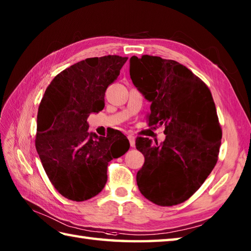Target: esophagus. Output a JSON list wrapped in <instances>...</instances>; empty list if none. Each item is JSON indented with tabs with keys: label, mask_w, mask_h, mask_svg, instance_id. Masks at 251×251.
<instances>
[{
	"label": "esophagus",
	"mask_w": 251,
	"mask_h": 251,
	"mask_svg": "<svg viewBox=\"0 0 251 251\" xmlns=\"http://www.w3.org/2000/svg\"><path fill=\"white\" fill-rule=\"evenodd\" d=\"M128 140H129V143H130V147L131 148H134L135 147V137L134 136H131V135H128Z\"/></svg>",
	"instance_id": "34e87169"
}]
</instances>
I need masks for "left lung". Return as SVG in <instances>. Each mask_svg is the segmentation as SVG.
Returning a JSON list of instances; mask_svg holds the SVG:
<instances>
[{"label":"left lung","instance_id":"1","mask_svg":"<svg viewBox=\"0 0 251 251\" xmlns=\"http://www.w3.org/2000/svg\"><path fill=\"white\" fill-rule=\"evenodd\" d=\"M129 73L137 89L151 102L150 126H165L166 139L153 145L137 138L145 155L137 174L141 194L159 206L183 202L204 183L216 166L222 130L209 88L175 60L132 56Z\"/></svg>","mask_w":251,"mask_h":251}]
</instances>
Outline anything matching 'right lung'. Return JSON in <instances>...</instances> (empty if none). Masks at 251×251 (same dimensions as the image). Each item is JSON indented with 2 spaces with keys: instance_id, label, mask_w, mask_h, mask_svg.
I'll list each match as a JSON object with an SVG mask.
<instances>
[{
  "instance_id": "right-lung-1",
  "label": "right lung",
  "mask_w": 251,
  "mask_h": 251,
  "mask_svg": "<svg viewBox=\"0 0 251 251\" xmlns=\"http://www.w3.org/2000/svg\"><path fill=\"white\" fill-rule=\"evenodd\" d=\"M127 57L87 58L58 74L46 88L37 112L35 148L47 177L66 199L83 201L99 194L113 158L128 151L116 130L99 137L88 132V116L104 108V93Z\"/></svg>"
}]
</instances>
